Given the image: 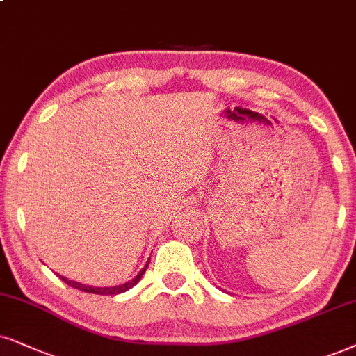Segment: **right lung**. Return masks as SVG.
I'll use <instances>...</instances> for the list:
<instances>
[{"mask_svg": "<svg viewBox=\"0 0 356 356\" xmlns=\"http://www.w3.org/2000/svg\"><path fill=\"white\" fill-rule=\"evenodd\" d=\"M151 258L147 259V263L145 264V268L141 269V271L138 273V276H134V279L131 281L124 282V284L121 286H111V287H100V286H88V284H82V282H77V281H72V279H67L64 276H60V274H57L58 277L62 279V281L67 282L70 287H74V289H79V291H83V292H88V294H100V296H115V294H121V292H126L128 289H131L134 284H138L139 279L143 277V274L146 273L147 269V264H149Z\"/></svg>", "mask_w": 356, "mask_h": 356, "instance_id": "right-lung-1", "label": "right lung"}]
</instances>
